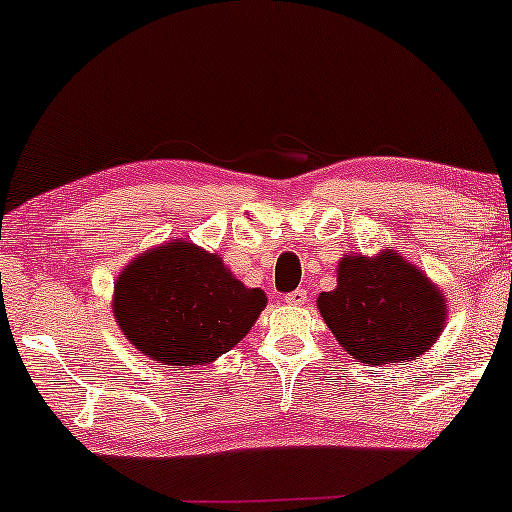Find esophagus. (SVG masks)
<instances>
[{
  "instance_id": "esophagus-1",
  "label": "esophagus",
  "mask_w": 512,
  "mask_h": 512,
  "mask_svg": "<svg viewBox=\"0 0 512 512\" xmlns=\"http://www.w3.org/2000/svg\"><path fill=\"white\" fill-rule=\"evenodd\" d=\"M284 303H286V305H293V307L305 305V303H307V291L298 289V291H293V293H286V296H284Z\"/></svg>"
}]
</instances>
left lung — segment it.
I'll use <instances>...</instances> for the list:
<instances>
[{"instance_id":"8db88e82","label":"left lung","mask_w":512,"mask_h":512,"mask_svg":"<svg viewBox=\"0 0 512 512\" xmlns=\"http://www.w3.org/2000/svg\"><path fill=\"white\" fill-rule=\"evenodd\" d=\"M317 310L338 345L368 366L415 361L447 324L440 286L391 247L342 256L338 286L319 293Z\"/></svg>"}]
</instances>
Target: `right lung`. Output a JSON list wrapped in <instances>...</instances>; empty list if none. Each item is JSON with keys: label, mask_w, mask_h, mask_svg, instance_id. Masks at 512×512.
<instances>
[{"label": "right lung", "mask_w": 512, "mask_h": 512, "mask_svg": "<svg viewBox=\"0 0 512 512\" xmlns=\"http://www.w3.org/2000/svg\"><path fill=\"white\" fill-rule=\"evenodd\" d=\"M268 305L219 254L167 240L125 265L111 310L123 338L160 366H205L240 342Z\"/></svg>", "instance_id": "1"}]
</instances>
